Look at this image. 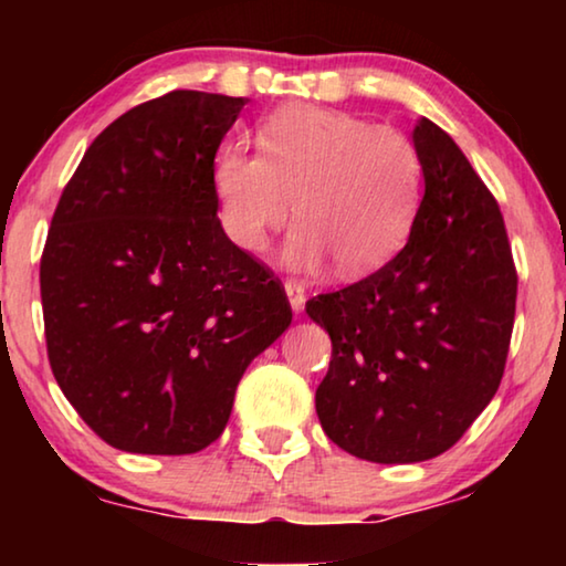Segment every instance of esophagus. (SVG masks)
<instances>
[{
  "mask_svg": "<svg viewBox=\"0 0 566 566\" xmlns=\"http://www.w3.org/2000/svg\"><path fill=\"white\" fill-rule=\"evenodd\" d=\"M285 293H289V301H291V308L296 314L304 312V304H306V293H304V285L298 281H285Z\"/></svg>",
  "mask_w": 566,
  "mask_h": 566,
  "instance_id": "esophagus-1",
  "label": "esophagus"
}]
</instances>
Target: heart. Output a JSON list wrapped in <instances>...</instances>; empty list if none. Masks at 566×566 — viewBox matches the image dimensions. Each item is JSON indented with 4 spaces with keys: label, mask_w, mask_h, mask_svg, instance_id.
Returning <instances> with one entry per match:
<instances>
[{
    "label": "heart",
    "mask_w": 566,
    "mask_h": 566,
    "mask_svg": "<svg viewBox=\"0 0 566 566\" xmlns=\"http://www.w3.org/2000/svg\"><path fill=\"white\" fill-rule=\"evenodd\" d=\"M260 154L223 146L213 188L221 223L244 252H262L296 200L291 268L335 260L343 275L384 265L405 244L420 208L424 167L397 128L316 105H283L262 120Z\"/></svg>",
    "instance_id": "b5f03b06"
}]
</instances>
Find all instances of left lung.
I'll return each instance as SVG.
<instances>
[{"instance_id":"8db88e82","label":"left lung","mask_w":566,"mask_h":566,"mask_svg":"<svg viewBox=\"0 0 566 566\" xmlns=\"http://www.w3.org/2000/svg\"><path fill=\"white\" fill-rule=\"evenodd\" d=\"M424 196L397 258L306 301L329 332L316 415L332 443L376 463L446 453L505 374L517 273L497 200L451 136L422 118Z\"/></svg>"}]
</instances>
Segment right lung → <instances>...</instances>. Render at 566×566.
<instances>
[{
    "label": "right lung",
    "mask_w": 566,
    "mask_h": 566,
    "mask_svg": "<svg viewBox=\"0 0 566 566\" xmlns=\"http://www.w3.org/2000/svg\"><path fill=\"white\" fill-rule=\"evenodd\" d=\"M244 97L175 90L113 120L41 258L45 347L84 422L128 453L203 451L291 324L273 270L223 234L213 159Z\"/></svg>",
    "instance_id": "obj_1"
}]
</instances>
